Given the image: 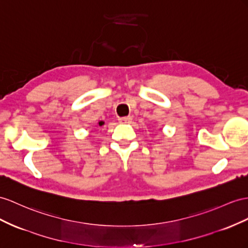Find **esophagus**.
Listing matches in <instances>:
<instances>
[{
    "label": "esophagus",
    "instance_id": "34e87169",
    "mask_svg": "<svg viewBox=\"0 0 248 248\" xmlns=\"http://www.w3.org/2000/svg\"><path fill=\"white\" fill-rule=\"evenodd\" d=\"M118 122L120 124H131L132 123V117L128 116V117H122L118 119Z\"/></svg>",
    "mask_w": 248,
    "mask_h": 248
}]
</instances>
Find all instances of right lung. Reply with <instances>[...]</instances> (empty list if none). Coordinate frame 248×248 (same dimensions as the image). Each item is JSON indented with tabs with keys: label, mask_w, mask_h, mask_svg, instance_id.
Segmentation results:
<instances>
[{
	"label": "right lung",
	"mask_w": 248,
	"mask_h": 248,
	"mask_svg": "<svg viewBox=\"0 0 248 248\" xmlns=\"http://www.w3.org/2000/svg\"><path fill=\"white\" fill-rule=\"evenodd\" d=\"M99 126H101V125H104L105 124V122H103V120H100V122H98V124H97Z\"/></svg>",
	"instance_id": "right-lung-1"
}]
</instances>
